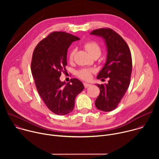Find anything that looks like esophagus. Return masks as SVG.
<instances>
[{"instance_id":"34e87169","label":"esophagus","mask_w":159,"mask_h":159,"mask_svg":"<svg viewBox=\"0 0 159 159\" xmlns=\"http://www.w3.org/2000/svg\"><path fill=\"white\" fill-rule=\"evenodd\" d=\"M84 87H85V88H87V87H90L91 86V84H87V83H84Z\"/></svg>"}]
</instances>
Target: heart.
I'll return each mask as SVG.
<instances>
[{"instance_id":"obj_1","label":"heart","mask_w":159,"mask_h":159,"mask_svg":"<svg viewBox=\"0 0 159 159\" xmlns=\"http://www.w3.org/2000/svg\"><path fill=\"white\" fill-rule=\"evenodd\" d=\"M84 48L85 50L93 57L94 56L99 57L101 53V49L99 44L95 41H87L84 44ZM75 55V50H72L69 53L70 61L73 60ZM94 72L93 69H82L79 70L77 73L80 79L88 80L91 78V74Z\"/></svg>"}]
</instances>
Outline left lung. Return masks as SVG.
Returning a JSON list of instances; mask_svg holds the SVG:
<instances>
[{
	"instance_id": "obj_1",
	"label": "left lung",
	"mask_w": 159,
	"mask_h": 159,
	"mask_svg": "<svg viewBox=\"0 0 159 159\" xmlns=\"http://www.w3.org/2000/svg\"><path fill=\"white\" fill-rule=\"evenodd\" d=\"M91 34L104 39L107 55L106 63L97 79L109 78L107 84H98L100 94L96 100V107L108 112L116 109L129 87L132 71L130 50L126 41L116 31L110 28L93 31Z\"/></svg>"
}]
</instances>
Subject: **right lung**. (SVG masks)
Returning a JSON list of instances; mask_svg holds the SVG:
<instances>
[{
    "mask_svg": "<svg viewBox=\"0 0 159 159\" xmlns=\"http://www.w3.org/2000/svg\"><path fill=\"white\" fill-rule=\"evenodd\" d=\"M80 38L63 31H55L42 39L34 50L31 72L38 94L47 107L58 115L69 114L75 99L84 89L77 79L66 83L60 77L66 70L67 50Z\"/></svg>",
    "mask_w": 159,
    "mask_h": 159,
    "instance_id": "add662e5",
    "label": "right lung"
}]
</instances>
